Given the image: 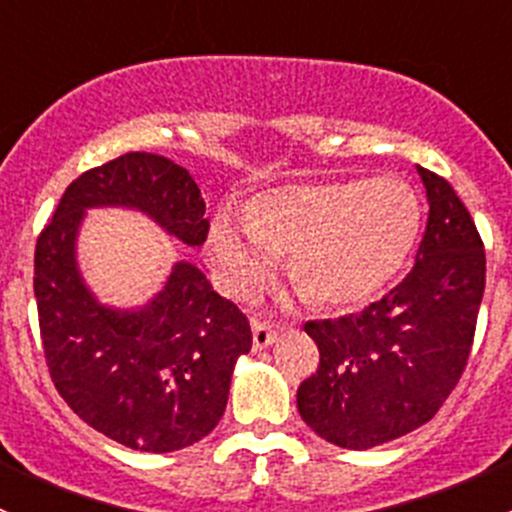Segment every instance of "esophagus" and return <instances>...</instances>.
Returning <instances> with one entry per match:
<instances>
[{
    "instance_id": "34e87169",
    "label": "esophagus",
    "mask_w": 512,
    "mask_h": 512,
    "mask_svg": "<svg viewBox=\"0 0 512 512\" xmlns=\"http://www.w3.org/2000/svg\"><path fill=\"white\" fill-rule=\"evenodd\" d=\"M277 339L275 327L270 322H260V319H252V347L255 349H267Z\"/></svg>"
}]
</instances>
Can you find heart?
Returning a JSON list of instances; mask_svg holds the SVG:
<instances>
[{
  "label": "heart",
  "instance_id": "b5f03b06",
  "mask_svg": "<svg viewBox=\"0 0 512 512\" xmlns=\"http://www.w3.org/2000/svg\"><path fill=\"white\" fill-rule=\"evenodd\" d=\"M418 227V198L396 178L287 185L257 195L245 220L215 213L208 257L227 292L247 294L287 255V277L309 302L352 307L399 272Z\"/></svg>",
  "mask_w": 512,
  "mask_h": 512
}]
</instances>
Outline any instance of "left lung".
I'll return each instance as SVG.
<instances>
[{"label":"left lung","mask_w":512,"mask_h":512,"mask_svg":"<svg viewBox=\"0 0 512 512\" xmlns=\"http://www.w3.org/2000/svg\"><path fill=\"white\" fill-rule=\"evenodd\" d=\"M428 223L416 265L359 314L307 322L319 366L297 389L309 428L366 451L431 421L471 356L485 289L476 223L446 178L418 165Z\"/></svg>","instance_id":"1"}]
</instances>
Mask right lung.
Here are the masks:
<instances>
[{"instance_id":"obj_1","label":"right lung","mask_w":512,"mask_h":512,"mask_svg":"<svg viewBox=\"0 0 512 512\" xmlns=\"http://www.w3.org/2000/svg\"><path fill=\"white\" fill-rule=\"evenodd\" d=\"M146 213L185 245H203L210 223L193 175L156 153H126L81 173L61 195L34 252V294L51 381L76 416L133 451L193 446L223 418L250 322L203 272L175 262L141 309L98 304L76 265L86 208Z\"/></svg>"}]
</instances>
